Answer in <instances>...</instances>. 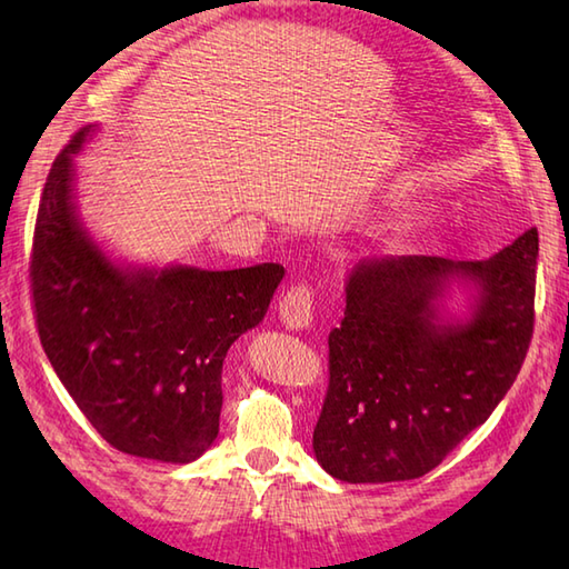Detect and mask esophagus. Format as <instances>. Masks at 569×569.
Wrapping results in <instances>:
<instances>
[{
	"label": "esophagus",
	"instance_id": "1",
	"mask_svg": "<svg viewBox=\"0 0 569 569\" xmlns=\"http://www.w3.org/2000/svg\"><path fill=\"white\" fill-rule=\"evenodd\" d=\"M278 318L288 330H306L312 322V291L308 286H293L278 300Z\"/></svg>",
	"mask_w": 569,
	"mask_h": 569
}]
</instances>
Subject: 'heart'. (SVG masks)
<instances>
[{
    "mask_svg": "<svg viewBox=\"0 0 569 569\" xmlns=\"http://www.w3.org/2000/svg\"><path fill=\"white\" fill-rule=\"evenodd\" d=\"M408 237H410V229L408 227H401V224H396V227H391L389 232H386V237H383V241L386 244H389L391 249H401L406 241H408Z\"/></svg>",
    "mask_w": 569,
    "mask_h": 569,
    "instance_id": "heart-1",
    "label": "heart"
}]
</instances>
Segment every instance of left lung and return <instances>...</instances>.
Returning <instances> with one entry per match:
<instances>
[{"label": "left lung", "mask_w": 569, "mask_h": 569, "mask_svg": "<svg viewBox=\"0 0 569 569\" xmlns=\"http://www.w3.org/2000/svg\"><path fill=\"white\" fill-rule=\"evenodd\" d=\"M538 229L491 259H361L330 332V386L312 432L349 485L428 475L511 389L533 337ZM462 287L468 312L446 300Z\"/></svg>", "instance_id": "left-lung-1"}]
</instances>
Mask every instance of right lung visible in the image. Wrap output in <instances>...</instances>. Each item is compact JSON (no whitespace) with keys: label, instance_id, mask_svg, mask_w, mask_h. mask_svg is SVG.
<instances>
[{"label":"right lung","instance_id":"obj_1","mask_svg":"<svg viewBox=\"0 0 569 569\" xmlns=\"http://www.w3.org/2000/svg\"><path fill=\"white\" fill-rule=\"evenodd\" d=\"M82 127L39 204L31 291L43 352L72 401L119 452L188 465L220 432L227 349L257 328L283 266L208 271L114 261L76 202Z\"/></svg>","mask_w":569,"mask_h":569}]
</instances>
